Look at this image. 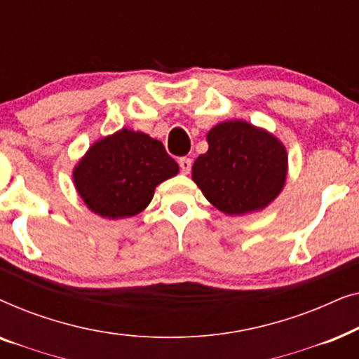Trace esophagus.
I'll return each mask as SVG.
<instances>
[{"instance_id": "esophagus-1", "label": "esophagus", "mask_w": 359, "mask_h": 359, "mask_svg": "<svg viewBox=\"0 0 359 359\" xmlns=\"http://www.w3.org/2000/svg\"><path fill=\"white\" fill-rule=\"evenodd\" d=\"M178 163H180L181 173L188 175L189 171H191V165H193V161H191V158H186V156H183V158L178 160Z\"/></svg>"}]
</instances>
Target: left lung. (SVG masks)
<instances>
[{"mask_svg": "<svg viewBox=\"0 0 359 359\" xmlns=\"http://www.w3.org/2000/svg\"><path fill=\"white\" fill-rule=\"evenodd\" d=\"M209 150L193 165V181L214 208L227 215L266 209L287 178V151L276 135L233 119L208 132Z\"/></svg>", "mask_w": 359, "mask_h": 359, "instance_id": "obj_1", "label": "left lung"}]
</instances>
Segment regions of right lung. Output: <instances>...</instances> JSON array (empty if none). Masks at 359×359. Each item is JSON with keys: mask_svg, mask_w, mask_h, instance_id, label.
Masks as SVG:
<instances>
[{"mask_svg": "<svg viewBox=\"0 0 359 359\" xmlns=\"http://www.w3.org/2000/svg\"><path fill=\"white\" fill-rule=\"evenodd\" d=\"M178 171L160 140L124 127L96 140L72 176L91 212L117 220L140 214L154 199L156 186Z\"/></svg>", "mask_w": 359, "mask_h": 359, "instance_id": "1", "label": "right lung"}]
</instances>
